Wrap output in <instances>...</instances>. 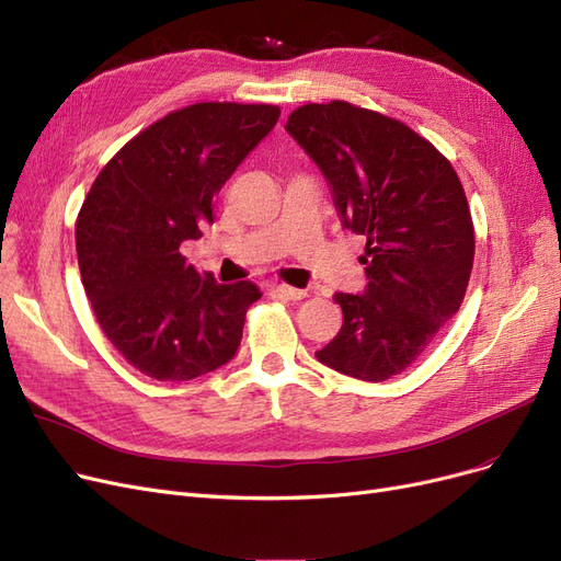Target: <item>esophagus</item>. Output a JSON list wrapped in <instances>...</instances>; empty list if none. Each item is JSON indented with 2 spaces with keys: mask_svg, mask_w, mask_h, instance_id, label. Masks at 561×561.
Here are the masks:
<instances>
[{
  "mask_svg": "<svg viewBox=\"0 0 561 561\" xmlns=\"http://www.w3.org/2000/svg\"><path fill=\"white\" fill-rule=\"evenodd\" d=\"M275 294L279 298H286V300H302V298H307V291H302V288H294V286H286V284H277L275 286Z\"/></svg>",
  "mask_w": 561,
  "mask_h": 561,
  "instance_id": "1",
  "label": "esophagus"
}]
</instances>
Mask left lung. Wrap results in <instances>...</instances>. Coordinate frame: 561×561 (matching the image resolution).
Instances as JSON below:
<instances>
[{
    "label": "left lung",
    "instance_id": "left-lung-1",
    "mask_svg": "<svg viewBox=\"0 0 561 561\" xmlns=\"http://www.w3.org/2000/svg\"><path fill=\"white\" fill-rule=\"evenodd\" d=\"M286 131L328 178L342 224L367 240L365 294L335 296L344 323L317 358L363 381L398 377L467 294L476 238L462 182L404 122L348 101L305 103Z\"/></svg>",
    "mask_w": 561,
    "mask_h": 561
}]
</instances>
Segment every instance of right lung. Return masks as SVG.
<instances>
[{"label":"right lung","mask_w":561,"mask_h":561,"mask_svg":"<svg viewBox=\"0 0 561 561\" xmlns=\"http://www.w3.org/2000/svg\"><path fill=\"white\" fill-rule=\"evenodd\" d=\"M277 119L273 103L173 111L124 145L82 201V286L103 335L140 375L190 381L236 356L261 291L196 273L180 247L215 221V196Z\"/></svg>","instance_id":"1"}]
</instances>
